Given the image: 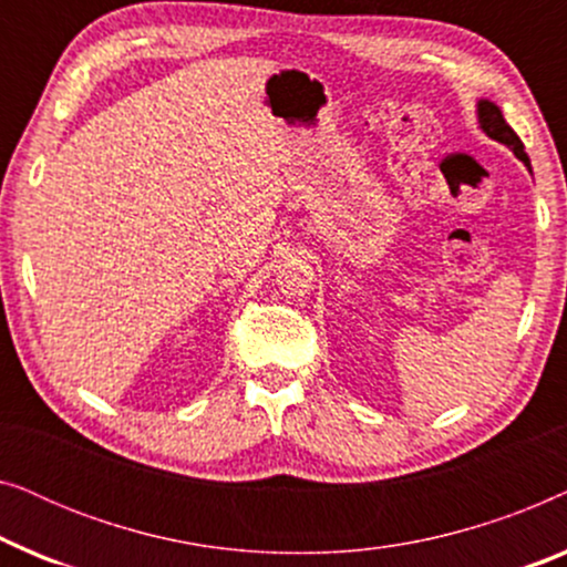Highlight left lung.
Instances as JSON below:
<instances>
[{
	"mask_svg": "<svg viewBox=\"0 0 567 567\" xmlns=\"http://www.w3.org/2000/svg\"><path fill=\"white\" fill-rule=\"evenodd\" d=\"M477 121H480V128H483L487 136L495 138V142L506 144L508 150L514 152L516 157L522 159L524 165L532 169V165H529V157H526V152H524L522 138L516 136V131L508 126L506 118H503V113H501V107H498V105L491 103V100H480V103H477Z\"/></svg>",
	"mask_w": 567,
	"mask_h": 567,
	"instance_id": "1",
	"label": "left lung"
}]
</instances>
